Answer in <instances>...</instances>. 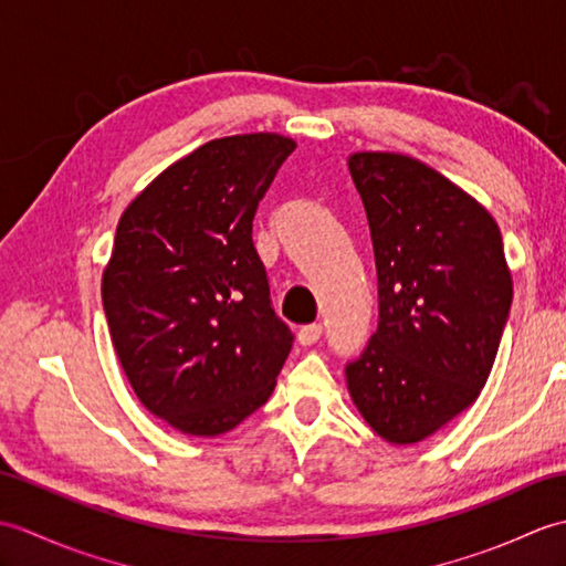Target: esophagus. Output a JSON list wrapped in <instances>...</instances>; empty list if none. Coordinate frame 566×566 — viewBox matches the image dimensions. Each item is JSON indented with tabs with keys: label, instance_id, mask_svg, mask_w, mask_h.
<instances>
[{
	"label": "esophagus",
	"instance_id": "34e87169",
	"mask_svg": "<svg viewBox=\"0 0 566 566\" xmlns=\"http://www.w3.org/2000/svg\"><path fill=\"white\" fill-rule=\"evenodd\" d=\"M321 335H323L321 323H311V326H304L302 331H298V343L314 345V343L321 340Z\"/></svg>",
	"mask_w": 566,
	"mask_h": 566
}]
</instances>
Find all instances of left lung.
I'll use <instances>...</instances> for the list:
<instances>
[{"label": "left lung", "mask_w": 566, "mask_h": 566, "mask_svg": "<svg viewBox=\"0 0 566 566\" xmlns=\"http://www.w3.org/2000/svg\"><path fill=\"white\" fill-rule=\"evenodd\" d=\"M377 262L379 323L347 363V391L394 444L426 440L476 401L513 302L491 213L448 177L399 153L347 160Z\"/></svg>", "instance_id": "obj_1"}]
</instances>
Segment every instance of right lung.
<instances>
[{
	"mask_svg": "<svg viewBox=\"0 0 566 566\" xmlns=\"http://www.w3.org/2000/svg\"><path fill=\"white\" fill-rule=\"evenodd\" d=\"M296 143H203L128 203L102 276L118 363L140 403L213 438L270 399L294 335L274 314L252 219Z\"/></svg>",
	"mask_w": 566,
	"mask_h": 566,
	"instance_id": "1",
	"label": "right lung"
}]
</instances>
